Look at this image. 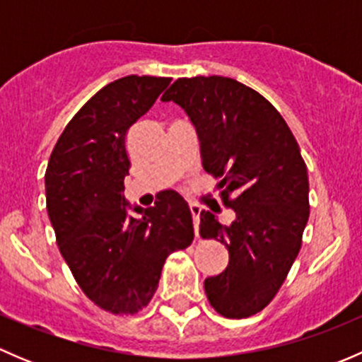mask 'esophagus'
<instances>
[{
    "label": "esophagus",
    "mask_w": 362,
    "mask_h": 362,
    "mask_svg": "<svg viewBox=\"0 0 362 362\" xmlns=\"http://www.w3.org/2000/svg\"><path fill=\"white\" fill-rule=\"evenodd\" d=\"M189 210H191L192 222H194V233H196V236H198V231H199V214H202V208H199L198 204H189Z\"/></svg>",
    "instance_id": "esophagus-1"
}]
</instances>
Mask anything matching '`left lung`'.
Instances as JSON below:
<instances>
[{
    "label": "left lung",
    "mask_w": 362,
    "mask_h": 362,
    "mask_svg": "<svg viewBox=\"0 0 362 362\" xmlns=\"http://www.w3.org/2000/svg\"><path fill=\"white\" fill-rule=\"evenodd\" d=\"M160 100L175 101L191 117L204 170L221 178L218 198L235 211L231 224H221L211 211L199 217L202 238L229 250L228 268L204 280L208 301L226 319L255 315L287 279L310 217L298 141L264 96L228 76L178 78Z\"/></svg>",
    "instance_id": "obj_1"
}]
</instances>
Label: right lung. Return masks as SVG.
<instances>
[{
  "label": "right lung",
  "mask_w": 362,
  "mask_h": 362,
  "mask_svg": "<svg viewBox=\"0 0 362 362\" xmlns=\"http://www.w3.org/2000/svg\"><path fill=\"white\" fill-rule=\"evenodd\" d=\"M170 82L129 75L98 90L64 127L45 171L59 252L83 294L113 315L144 310L168 255L194 240L191 210L177 192H163L141 217L127 215L122 196L127 131Z\"/></svg>",
  "instance_id": "right-lung-1"
}]
</instances>
